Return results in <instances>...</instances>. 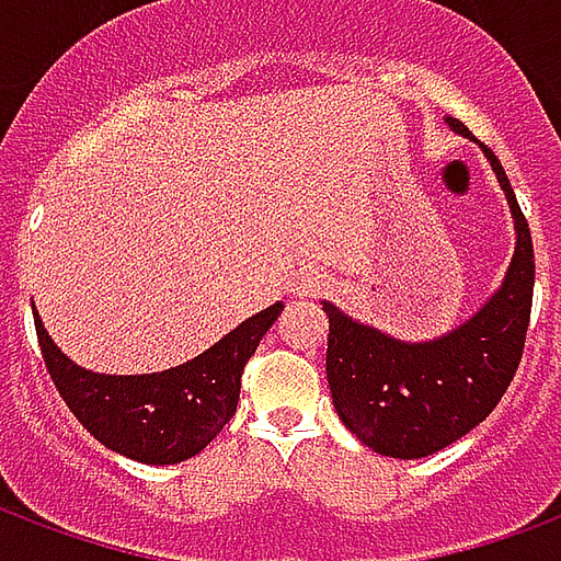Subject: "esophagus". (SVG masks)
Here are the masks:
<instances>
[{"mask_svg": "<svg viewBox=\"0 0 561 561\" xmlns=\"http://www.w3.org/2000/svg\"><path fill=\"white\" fill-rule=\"evenodd\" d=\"M328 288V276L324 273H318V270H304V273H297L291 282H288V294L291 297H318V294Z\"/></svg>", "mask_w": 561, "mask_h": 561, "instance_id": "esophagus-1", "label": "esophagus"}]
</instances>
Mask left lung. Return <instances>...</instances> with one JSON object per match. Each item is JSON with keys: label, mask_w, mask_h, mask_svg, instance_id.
Returning a JSON list of instances; mask_svg holds the SVG:
<instances>
[{"label": "left lung", "mask_w": 561, "mask_h": 561, "mask_svg": "<svg viewBox=\"0 0 561 561\" xmlns=\"http://www.w3.org/2000/svg\"><path fill=\"white\" fill-rule=\"evenodd\" d=\"M445 123L471 138L454 116ZM483 156L507 197L517 245L502 285L474 316L435 340L405 342L324 300L333 405L342 423L381 457H430L471 433L499 405L523 357L535 288L531 233L505 168L493 149L483 147Z\"/></svg>", "instance_id": "left-lung-1"}]
</instances>
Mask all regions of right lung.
Returning <instances> with one entry per match:
<instances>
[{
    "label": "right lung",
    "mask_w": 561,
    "mask_h": 561,
    "mask_svg": "<svg viewBox=\"0 0 561 561\" xmlns=\"http://www.w3.org/2000/svg\"><path fill=\"white\" fill-rule=\"evenodd\" d=\"M279 312L282 304L267 306L204 354L149 376H104L83 369L47 336L38 312L35 333L59 397L87 433L119 457L173 466L201 454L231 421L243 366Z\"/></svg>",
    "instance_id": "1"
}]
</instances>
